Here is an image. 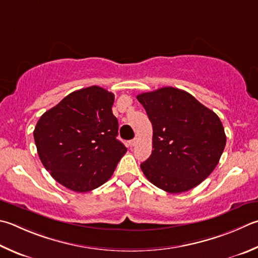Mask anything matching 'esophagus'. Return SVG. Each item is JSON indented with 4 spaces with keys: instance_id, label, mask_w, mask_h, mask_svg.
Masks as SVG:
<instances>
[{
    "instance_id": "obj_1",
    "label": "esophagus",
    "mask_w": 258,
    "mask_h": 258,
    "mask_svg": "<svg viewBox=\"0 0 258 258\" xmlns=\"http://www.w3.org/2000/svg\"><path fill=\"white\" fill-rule=\"evenodd\" d=\"M138 141H139L138 139H133V140H131V141L128 142L130 147H135V145H137V143H138Z\"/></svg>"
}]
</instances>
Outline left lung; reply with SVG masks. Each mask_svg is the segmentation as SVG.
<instances>
[{"mask_svg": "<svg viewBox=\"0 0 258 258\" xmlns=\"http://www.w3.org/2000/svg\"><path fill=\"white\" fill-rule=\"evenodd\" d=\"M152 124V153L141 169L171 194L200 185L219 163L227 138L218 115L190 93L165 87L139 95Z\"/></svg>", "mask_w": 258, "mask_h": 258, "instance_id": "left-lung-1", "label": "left lung"}]
</instances>
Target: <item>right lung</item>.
<instances>
[{"mask_svg":"<svg viewBox=\"0 0 258 258\" xmlns=\"http://www.w3.org/2000/svg\"><path fill=\"white\" fill-rule=\"evenodd\" d=\"M114 93L97 86L73 91L40 117L34 131L37 152L60 185L87 193L109 179L127 151L116 139Z\"/></svg>","mask_w":258,"mask_h":258,"instance_id":"obj_1","label":"right lung"}]
</instances>
